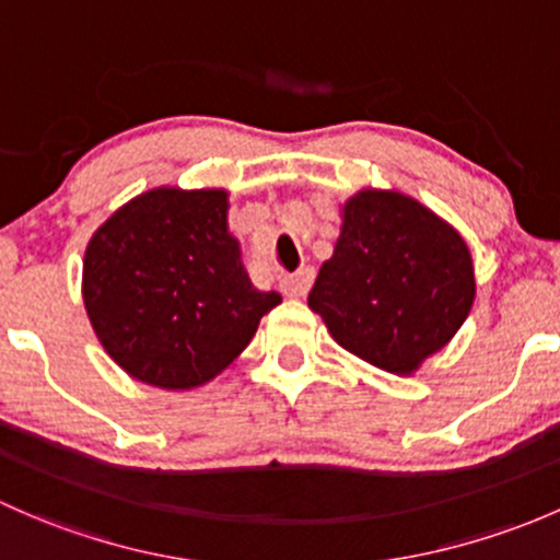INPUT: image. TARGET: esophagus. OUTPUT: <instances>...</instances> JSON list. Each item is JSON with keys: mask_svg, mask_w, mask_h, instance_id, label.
Returning <instances> with one entry per match:
<instances>
[{"mask_svg": "<svg viewBox=\"0 0 560 560\" xmlns=\"http://www.w3.org/2000/svg\"><path fill=\"white\" fill-rule=\"evenodd\" d=\"M311 281H314V268H300L281 279V292L287 298H303L311 290Z\"/></svg>", "mask_w": 560, "mask_h": 560, "instance_id": "34e87169", "label": "esophagus"}]
</instances>
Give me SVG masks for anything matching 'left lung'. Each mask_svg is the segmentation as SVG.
Returning <instances> with one entry per match:
<instances>
[{
    "label": "left lung",
    "instance_id": "8db88e82",
    "mask_svg": "<svg viewBox=\"0 0 560 560\" xmlns=\"http://www.w3.org/2000/svg\"><path fill=\"white\" fill-rule=\"evenodd\" d=\"M475 268L445 220L394 190H362L343 206L332 257L311 311L346 351L386 373L410 375L469 316Z\"/></svg>",
    "mask_w": 560,
    "mask_h": 560
}]
</instances>
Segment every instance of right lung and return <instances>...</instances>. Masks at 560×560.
I'll use <instances>...</instances> for the list:
<instances>
[{
	"mask_svg": "<svg viewBox=\"0 0 560 560\" xmlns=\"http://www.w3.org/2000/svg\"><path fill=\"white\" fill-rule=\"evenodd\" d=\"M82 300L107 354L150 386L220 375L281 303L246 276L225 190L158 187L115 211L85 249Z\"/></svg>",
	"mask_w": 560,
	"mask_h": 560,
	"instance_id": "1",
	"label": "right lung"
}]
</instances>
